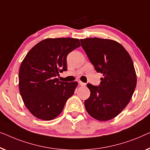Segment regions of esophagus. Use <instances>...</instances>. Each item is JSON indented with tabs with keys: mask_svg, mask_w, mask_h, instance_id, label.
<instances>
[{
	"mask_svg": "<svg viewBox=\"0 0 150 150\" xmlns=\"http://www.w3.org/2000/svg\"><path fill=\"white\" fill-rule=\"evenodd\" d=\"M79 84L81 86H86V83H83V82H81V81H79Z\"/></svg>",
	"mask_w": 150,
	"mask_h": 150,
	"instance_id": "34e87169",
	"label": "esophagus"
}]
</instances>
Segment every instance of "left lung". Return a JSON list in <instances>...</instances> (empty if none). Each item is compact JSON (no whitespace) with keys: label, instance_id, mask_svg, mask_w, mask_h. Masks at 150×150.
Wrapping results in <instances>:
<instances>
[{"label":"left lung","instance_id":"left-lung-1","mask_svg":"<svg viewBox=\"0 0 150 150\" xmlns=\"http://www.w3.org/2000/svg\"><path fill=\"white\" fill-rule=\"evenodd\" d=\"M80 41L96 72L103 74L99 86L87 84L90 96L84 102L86 111L99 121L113 119L129 103L135 90L137 75L131 57L113 40L94 37Z\"/></svg>","mask_w":150,"mask_h":150}]
</instances>
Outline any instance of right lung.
Instances as JSON below:
<instances>
[{
  "instance_id": "obj_1",
  "label": "right lung",
  "mask_w": 150,
  "mask_h": 150,
  "mask_svg": "<svg viewBox=\"0 0 150 150\" xmlns=\"http://www.w3.org/2000/svg\"><path fill=\"white\" fill-rule=\"evenodd\" d=\"M80 46L78 39H46L26 54L19 71V88L25 106L34 116L54 119L74 94L77 81H59L56 77L67 70V55Z\"/></svg>"
}]
</instances>
